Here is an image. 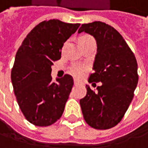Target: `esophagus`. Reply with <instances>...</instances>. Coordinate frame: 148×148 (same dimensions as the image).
<instances>
[{
  "instance_id": "obj_1",
  "label": "esophagus",
  "mask_w": 148,
  "mask_h": 148,
  "mask_svg": "<svg viewBox=\"0 0 148 148\" xmlns=\"http://www.w3.org/2000/svg\"><path fill=\"white\" fill-rule=\"evenodd\" d=\"M74 85H78V84H79V82L78 80H75V79H74Z\"/></svg>"
}]
</instances>
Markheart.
I'll return each mask as SVG.
<instances>
[{"instance_id": "b5f03b06", "label": "heart", "mask_w": 148, "mask_h": 148, "mask_svg": "<svg viewBox=\"0 0 148 148\" xmlns=\"http://www.w3.org/2000/svg\"><path fill=\"white\" fill-rule=\"evenodd\" d=\"M91 38V37H90V36H83L82 38H80V40L86 39V38ZM69 71L74 77H80L84 74V72L85 71V67L82 65V64H74L70 67Z\"/></svg>"}]
</instances>
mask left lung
Masks as SVG:
<instances>
[{
	"mask_svg": "<svg viewBox=\"0 0 148 148\" xmlns=\"http://www.w3.org/2000/svg\"><path fill=\"white\" fill-rule=\"evenodd\" d=\"M93 36L97 43L89 82H101L95 92L86 85L87 94L79 100L88 125L99 130L116 126L123 118L134 96L138 83L137 63L122 36L101 22L83 24L78 33Z\"/></svg>",
	"mask_w": 148,
	"mask_h": 148,
	"instance_id": "obj_1",
	"label": "left lung"
}]
</instances>
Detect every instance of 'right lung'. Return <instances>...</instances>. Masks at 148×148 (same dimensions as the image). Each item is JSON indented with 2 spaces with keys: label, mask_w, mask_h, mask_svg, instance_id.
<instances>
[{
  "label": "right lung",
  "mask_w": 148,
  "mask_h": 148,
  "mask_svg": "<svg viewBox=\"0 0 148 148\" xmlns=\"http://www.w3.org/2000/svg\"><path fill=\"white\" fill-rule=\"evenodd\" d=\"M79 25L55 19L40 22L16 52L11 74L14 93L24 116L35 126L53 124L64 110L73 78L65 74L53 82L51 67Z\"/></svg>",
  "instance_id": "obj_1"
}]
</instances>
